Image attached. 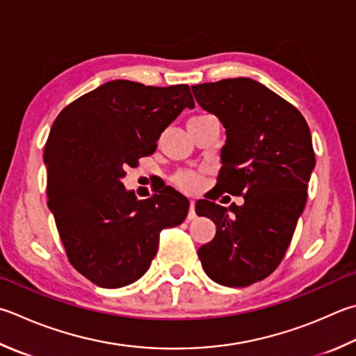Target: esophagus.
Returning a JSON list of instances; mask_svg holds the SVG:
<instances>
[{
  "instance_id": "obj_1",
  "label": "esophagus",
  "mask_w": 356,
  "mask_h": 356,
  "mask_svg": "<svg viewBox=\"0 0 356 356\" xmlns=\"http://www.w3.org/2000/svg\"><path fill=\"white\" fill-rule=\"evenodd\" d=\"M197 213H195V200H191V207H189V213H187V220H195Z\"/></svg>"
}]
</instances>
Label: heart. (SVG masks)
I'll use <instances>...</instances> for the list:
<instances>
[{"instance_id": "1", "label": "heart", "mask_w": 356, "mask_h": 356, "mask_svg": "<svg viewBox=\"0 0 356 356\" xmlns=\"http://www.w3.org/2000/svg\"><path fill=\"white\" fill-rule=\"evenodd\" d=\"M175 183L178 187L187 192H195L198 191L201 184H203V179L195 172H179L175 177Z\"/></svg>"}]
</instances>
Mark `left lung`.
<instances>
[{
  "mask_svg": "<svg viewBox=\"0 0 356 356\" xmlns=\"http://www.w3.org/2000/svg\"><path fill=\"white\" fill-rule=\"evenodd\" d=\"M204 111L225 127L216 198L243 195L241 206L195 204L217 232L198 250L204 273L225 286H248L276 270L290 246L314 169L304 116L264 83L248 77L192 86ZM213 198V200H216Z\"/></svg>",
  "mask_w": 356,
  "mask_h": 356,
  "instance_id": "left-lung-1",
  "label": "left lung"
}]
</instances>
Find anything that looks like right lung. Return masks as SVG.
<instances>
[{"instance_id":"obj_1","label":"right lung","mask_w":356,"mask_h":356,"mask_svg":"<svg viewBox=\"0 0 356 356\" xmlns=\"http://www.w3.org/2000/svg\"><path fill=\"white\" fill-rule=\"evenodd\" d=\"M193 106L187 85L111 80L74 100L52 124L43 156L48 207L71 265L97 286L136 282L156 256L159 232L184 221L189 200L173 187L138 200L122 178Z\"/></svg>"}]
</instances>
